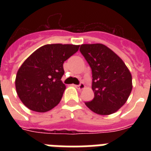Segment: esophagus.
Returning a JSON list of instances; mask_svg holds the SVG:
<instances>
[{"instance_id":"obj_1","label":"esophagus","mask_w":151,"mask_h":151,"mask_svg":"<svg viewBox=\"0 0 151 151\" xmlns=\"http://www.w3.org/2000/svg\"><path fill=\"white\" fill-rule=\"evenodd\" d=\"M75 87L77 88H78V89H80V90H81V89H83V88H85V85H84V83H80V84H79V85H75Z\"/></svg>"}]
</instances>
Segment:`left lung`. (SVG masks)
<instances>
[{"instance_id":"obj_1","label":"left lung","mask_w":151,"mask_h":151,"mask_svg":"<svg viewBox=\"0 0 151 151\" xmlns=\"http://www.w3.org/2000/svg\"><path fill=\"white\" fill-rule=\"evenodd\" d=\"M80 52L92 73L94 98L85 105L98 114H114L126 103L132 92L130 71L122 59L104 45H81Z\"/></svg>"}]
</instances>
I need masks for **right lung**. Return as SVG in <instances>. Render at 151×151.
Listing matches in <instances>:
<instances>
[{"label":"right lung","mask_w":151,"mask_h":151,"mask_svg":"<svg viewBox=\"0 0 151 151\" xmlns=\"http://www.w3.org/2000/svg\"><path fill=\"white\" fill-rule=\"evenodd\" d=\"M78 49L74 45H45L25 60L16 74L15 88L27 108L46 112L59 104L66 89L61 81L63 63Z\"/></svg>","instance_id":"add662e5"}]
</instances>
